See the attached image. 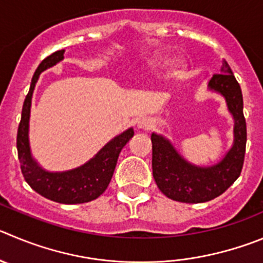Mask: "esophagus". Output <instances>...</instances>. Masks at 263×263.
<instances>
[{
  "instance_id": "obj_1",
  "label": "esophagus",
  "mask_w": 263,
  "mask_h": 263,
  "mask_svg": "<svg viewBox=\"0 0 263 263\" xmlns=\"http://www.w3.org/2000/svg\"><path fill=\"white\" fill-rule=\"evenodd\" d=\"M137 128L140 129H149L153 126V119L148 117H143L137 119Z\"/></svg>"
}]
</instances>
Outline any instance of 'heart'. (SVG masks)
<instances>
[{
	"mask_svg": "<svg viewBox=\"0 0 263 263\" xmlns=\"http://www.w3.org/2000/svg\"><path fill=\"white\" fill-rule=\"evenodd\" d=\"M166 63V61L163 60V58H154L153 61H151V62L148 63V67L151 68L152 71L153 70H158V68L163 67Z\"/></svg>",
	"mask_w": 263,
	"mask_h": 263,
	"instance_id": "heart-1",
	"label": "heart"
}]
</instances>
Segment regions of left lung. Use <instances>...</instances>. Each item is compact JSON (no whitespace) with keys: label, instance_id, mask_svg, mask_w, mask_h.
I'll return each instance as SVG.
<instances>
[{"label":"left lung","instance_id":"obj_1","mask_svg":"<svg viewBox=\"0 0 263 263\" xmlns=\"http://www.w3.org/2000/svg\"><path fill=\"white\" fill-rule=\"evenodd\" d=\"M208 88L224 97L235 120L234 145L218 163L208 167L193 165L178 153L170 140L157 134L151 136L154 180L163 195L179 202L200 203L218 197L239 178L244 165L247 123L241 88L224 60L220 73L213 75Z\"/></svg>","mask_w":263,"mask_h":263}]
</instances>
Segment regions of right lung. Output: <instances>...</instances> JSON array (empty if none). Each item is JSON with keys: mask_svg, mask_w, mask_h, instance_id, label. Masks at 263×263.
Returning a JSON list of instances; mask_svg holds the SVG:
<instances>
[{"mask_svg": "<svg viewBox=\"0 0 263 263\" xmlns=\"http://www.w3.org/2000/svg\"><path fill=\"white\" fill-rule=\"evenodd\" d=\"M63 54L65 49L54 51L39 65L33 73L29 92L26 96L22 109L21 123L16 135V149L22 174L29 187L48 200L72 205L96 200L106 191L114 174L120 151L134 136V128H128L123 134L110 140L92 159L72 170L50 173L39 165L31 154L28 139L32 95L40 73L61 62L63 60Z\"/></svg>", "mask_w": 263, "mask_h": 263, "instance_id": "right-lung-1", "label": "right lung"}]
</instances>
